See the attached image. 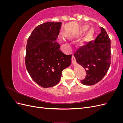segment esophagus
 I'll use <instances>...</instances> for the list:
<instances>
[{
	"label": "esophagus",
	"mask_w": 123,
	"mask_h": 123,
	"mask_svg": "<svg viewBox=\"0 0 123 123\" xmlns=\"http://www.w3.org/2000/svg\"><path fill=\"white\" fill-rule=\"evenodd\" d=\"M72 64L73 65H75V62H76V59L75 57H74V56L73 55L72 57Z\"/></svg>",
	"instance_id": "esophagus-1"
}]
</instances>
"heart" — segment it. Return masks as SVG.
Wrapping results in <instances>:
<instances>
[{
	"mask_svg": "<svg viewBox=\"0 0 123 123\" xmlns=\"http://www.w3.org/2000/svg\"><path fill=\"white\" fill-rule=\"evenodd\" d=\"M88 27L86 25L83 26L82 28H81V30L80 32V34H84V33L88 30ZM94 33H95V31L93 28H91L89 29V30L87 32V34H86L85 36L83 39L82 41H81V43H85L90 40L93 37V36H94Z\"/></svg>",
	"mask_w": 123,
	"mask_h": 123,
	"instance_id": "1",
	"label": "heart"
}]
</instances>
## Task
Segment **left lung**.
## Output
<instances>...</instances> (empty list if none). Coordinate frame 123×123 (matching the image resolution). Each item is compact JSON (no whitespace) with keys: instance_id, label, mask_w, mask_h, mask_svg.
Returning <instances> with one entry per match:
<instances>
[{"instance_id":"8db88e82","label":"left lung","mask_w":123,"mask_h":123,"mask_svg":"<svg viewBox=\"0 0 123 123\" xmlns=\"http://www.w3.org/2000/svg\"><path fill=\"white\" fill-rule=\"evenodd\" d=\"M101 32L94 41L88 42L74 54L77 62L86 71V76L80 82L84 85H93L102 80L111 63V42L106 30Z\"/></svg>"}]
</instances>
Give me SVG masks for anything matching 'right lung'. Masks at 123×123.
Returning a JSON list of instances; mask_svg holds the SVG:
<instances>
[{"instance_id":"1","label":"right lung","mask_w":123,"mask_h":123,"mask_svg":"<svg viewBox=\"0 0 123 123\" xmlns=\"http://www.w3.org/2000/svg\"><path fill=\"white\" fill-rule=\"evenodd\" d=\"M62 23H45L36 27L28 39L25 66L31 78L43 88L56 85L62 70L71 64L72 55L59 50L58 37Z\"/></svg>"}]
</instances>
